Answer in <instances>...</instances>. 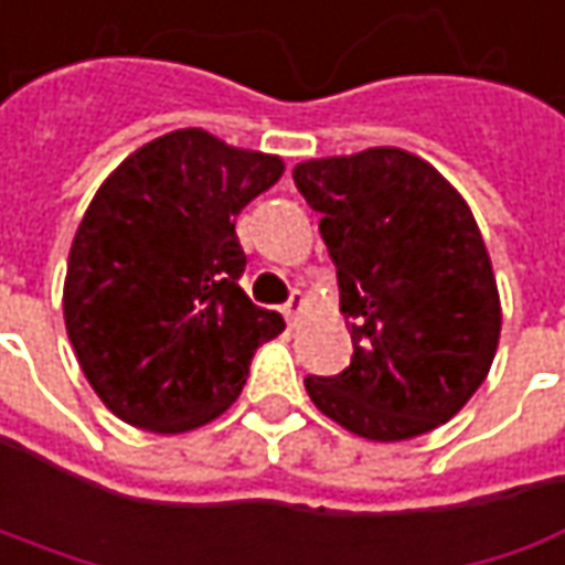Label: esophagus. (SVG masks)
I'll return each instance as SVG.
<instances>
[{"mask_svg":"<svg viewBox=\"0 0 565 565\" xmlns=\"http://www.w3.org/2000/svg\"><path fill=\"white\" fill-rule=\"evenodd\" d=\"M303 312H307V297H303V294H294V297L284 303V319H287L290 326H297Z\"/></svg>","mask_w":565,"mask_h":565,"instance_id":"1","label":"esophagus"}]
</instances>
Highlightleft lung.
<instances>
[{"label": "left lung", "instance_id": "8db88e82", "mask_svg": "<svg viewBox=\"0 0 565 565\" xmlns=\"http://www.w3.org/2000/svg\"><path fill=\"white\" fill-rule=\"evenodd\" d=\"M319 211L354 341L338 376H307L312 405L373 443L452 420L487 380L503 309L478 221L433 163L366 148L294 167Z\"/></svg>", "mask_w": 565, "mask_h": 565}]
</instances>
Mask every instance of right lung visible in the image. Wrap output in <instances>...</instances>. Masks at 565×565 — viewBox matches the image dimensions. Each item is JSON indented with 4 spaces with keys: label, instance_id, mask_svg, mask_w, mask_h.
<instances>
[{
    "label": "right lung",
    "instance_id": "1",
    "mask_svg": "<svg viewBox=\"0 0 565 565\" xmlns=\"http://www.w3.org/2000/svg\"><path fill=\"white\" fill-rule=\"evenodd\" d=\"M281 173L278 154L177 129L100 183L68 249L62 316L119 420L160 436L205 427L243 392L258 344L284 331L239 287L234 231Z\"/></svg>",
    "mask_w": 565,
    "mask_h": 565
}]
</instances>
